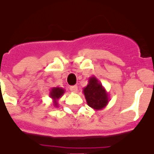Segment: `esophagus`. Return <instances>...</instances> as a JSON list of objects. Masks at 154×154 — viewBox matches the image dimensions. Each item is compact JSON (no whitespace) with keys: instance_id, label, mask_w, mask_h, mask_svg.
Here are the masks:
<instances>
[{"instance_id":"esophagus-1","label":"esophagus","mask_w":154,"mask_h":154,"mask_svg":"<svg viewBox=\"0 0 154 154\" xmlns=\"http://www.w3.org/2000/svg\"><path fill=\"white\" fill-rule=\"evenodd\" d=\"M69 89L71 92H73V93H77L78 91V88H77V85H73V86H70Z\"/></svg>"}]
</instances>
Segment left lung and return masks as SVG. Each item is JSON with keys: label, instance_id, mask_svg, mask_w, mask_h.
<instances>
[{"label": "left lung", "instance_id": "obj_1", "mask_svg": "<svg viewBox=\"0 0 154 154\" xmlns=\"http://www.w3.org/2000/svg\"><path fill=\"white\" fill-rule=\"evenodd\" d=\"M86 102L94 110H101L106 107L109 101L107 91L95 76L89 78V83L83 89Z\"/></svg>", "mask_w": 154, "mask_h": 154}]
</instances>
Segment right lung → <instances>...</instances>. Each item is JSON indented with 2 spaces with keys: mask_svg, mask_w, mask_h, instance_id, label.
I'll return each mask as SVG.
<instances>
[{
  "mask_svg": "<svg viewBox=\"0 0 154 154\" xmlns=\"http://www.w3.org/2000/svg\"><path fill=\"white\" fill-rule=\"evenodd\" d=\"M65 90L60 87H53L50 89L49 97L53 100V105L54 107H58V100L64 95Z\"/></svg>",
  "mask_w": 154,
  "mask_h": 154,
  "instance_id": "obj_1",
  "label": "right lung"
}]
</instances>
